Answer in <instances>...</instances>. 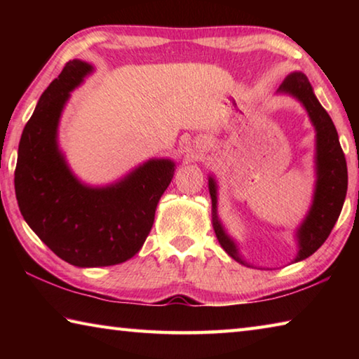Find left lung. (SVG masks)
<instances>
[{"label":"left lung","instance_id":"obj_1","mask_svg":"<svg viewBox=\"0 0 359 359\" xmlns=\"http://www.w3.org/2000/svg\"><path fill=\"white\" fill-rule=\"evenodd\" d=\"M277 93L290 95L301 102L309 114L315 128V188L313 199L307 215L304 217L299 228L296 229L297 255L294 263L311 257L323 245L327 236L336 224L342 210V205L347 196L348 174L347 161L340 147L339 136L332 120L320 104L313 88L306 74L302 72H291L282 82ZM218 187L214 175H209V193L212 199V224L218 242L231 258L244 266H252L242 258L239 247L234 239L226 233V229L217 214ZM253 267V266H252Z\"/></svg>","mask_w":359,"mask_h":359}]
</instances>
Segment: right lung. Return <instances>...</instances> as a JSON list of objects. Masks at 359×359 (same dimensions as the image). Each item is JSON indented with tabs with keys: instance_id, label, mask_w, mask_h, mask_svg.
<instances>
[{
	"instance_id": "add662e5",
	"label": "right lung",
	"mask_w": 359,
	"mask_h": 359,
	"mask_svg": "<svg viewBox=\"0 0 359 359\" xmlns=\"http://www.w3.org/2000/svg\"><path fill=\"white\" fill-rule=\"evenodd\" d=\"M72 60L41 95L23 128L15 196L23 218L50 250L77 267L125 263L141 250L175 163L151 158L114 184L79 180L58 145V125L71 92L93 72Z\"/></svg>"
}]
</instances>
